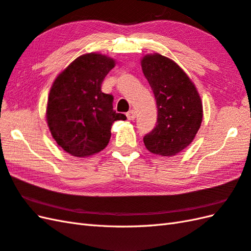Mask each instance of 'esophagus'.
<instances>
[{
  "instance_id": "esophagus-1",
  "label": "esophagus",
  "mask_w": 251,
  "mask_h": 251,
  "mask_svg": "<svg viewBox=\"0 0 251 251\" xmlns=\"http://www.w3.org/2000/svg\"><path fill=\"white\" fill-rule=\"evenodd\" d=\"M126 116H127V119L128 120H130V121H133L136 119V116H137V114H136V111L135 110H130L129 112H127V114H126Z\"/></svg>"
}]
</instances>
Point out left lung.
Instances as JSON below:
<instances>
[{"label":"left lung","mask_w":251,"mask_h":251,"mask_svg":"<svg viewBox=\"0 0 251 251\" xmlns=\"http://www.w3.org/2000/svg\"><path fill=\"white\" fill-rule=\"evenodd\" d=\"M141 67L157 104V125L144 136V145L153 154L174 156L194 141L201 126L200 95L187 74L167 56L144 55Z\"/></svg>","instance_id":"obj_1"}]
</instances>
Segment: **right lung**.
Wrapping results in <instances>:
<instances>
[{
  "mask_svg": "<svg viewBox=\"0 0 251 251\" xmlns=\"http://www.w3.org/2000/svg\"><path fill=\"white\" fill-rule=\"evenodd\" d=\"M115 61L100 53H86L73 61L55 78L47 103V124L60 147L75 157L99 153L111 138L115 121L126 120L113 110V96L101 83Z\"/></svg>",
  "mask_w": 251,
  "mask_h": 251,
  "instance_id": "obj_1",
  "label": "right lung"
}]
</instances>
